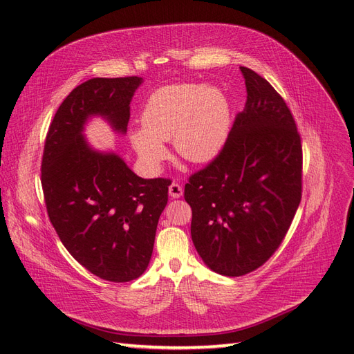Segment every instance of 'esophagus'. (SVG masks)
<instances>
[{"mask_svg": "<svg viewBox=\"0 0 354 354\" xmlns=\"http://www.w3.org/2000/svg\"><path fill=\"white\" fill-rule=\"evenodd\" d=\"M169 194H170V197L179 198L180 196L184 194V188H183V185H179L178 183H171V184H170V187H169Z\"/></svg>", "mask_w": 354, "mask_h": 354, "instance_id": "34e87169", "label": "esophagus"}]
</instances>
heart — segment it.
Returning a JSON list of instances; mask_svg holds the SVG:
<instances>
[{
	"mask_svg": "<svg viewBox=\"0 0 354 354\" xmlns=\"http://www.w3.org/2000/svg\"><path fill=\"white\" fill-rule=\"evenodd\" d=\"M229 129V102L218 88L175 84L149 95L142 127L131 131L130 140L143 165L158 170L169 156L162 142L174 140L180 158L205 162L218 153Z\"/></svg>",
	"mask_w": 354,
	"mask_h": 354,
	"instance_id": "heart-1",
	"label": "heart"
}]
</instances>
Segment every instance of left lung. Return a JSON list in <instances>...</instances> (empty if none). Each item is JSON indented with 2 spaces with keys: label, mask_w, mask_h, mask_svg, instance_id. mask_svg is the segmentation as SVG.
Listing matches in <instances>:
<instances>
[{
  "label": "left lung",
  "mask_w": 354,
  "mask_h": 354,
  "mask_svg": "<svg viewBox=\"0 0 354 354\" xmlns=\"http://www.w3.org/2000/svg\"><path fill=\"white\" fill-rule=\"evenodd\" d=\"M245 109L223 149L189 176L192 238L205 265L241 277L270 259L286 238L302 197V145L295 118L266 79L241 67Z\"/></svg>",
  "instance_id": "obj_1"
}]
</instances>
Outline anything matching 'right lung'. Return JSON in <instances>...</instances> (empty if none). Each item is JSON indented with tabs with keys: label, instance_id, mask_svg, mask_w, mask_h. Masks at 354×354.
Masks as SVG:
<instances>
[{
	"label": "right lung",
	"instance_id": "obj_1",
	"mask_svg": "<svg viewBox=\"0 0 354 354\" xmlns=\"http://www.w3.org/2000/svg\"><path fill=\"white\" fill-rule=\"evenodd\" d=\"M142 77H94L76 86L50 122L41 160L44 203L67 251L91 274L127 283L147 270L170 179H143L84 138L91 116L125 133Z\"/></svg>",
	"mask_w": 354,
	"mask_h": 354
}]
</instances>
